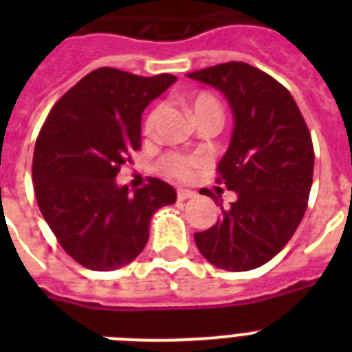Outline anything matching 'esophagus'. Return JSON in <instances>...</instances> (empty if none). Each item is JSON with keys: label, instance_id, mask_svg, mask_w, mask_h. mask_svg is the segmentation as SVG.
Here are the masks:
<instances>
[{"label": "esophagus", "instance_id": "1", "mask_svg": "<svg viewBox=\"0 0 352 352\" xmlns=\"http://www.w3.org/2000/svg\"><path fill=\"white\" fill-rule=\"evenodd\" d=\"M176 195H178V201H185V199L194 197L195 192L188 190V188H178V192H176Z\"/></svg>", "mask_w": 352, "mask_h": 352}]
</instances>
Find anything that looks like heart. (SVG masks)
Wrapping results in <instances>:
<instances>
[{"instance_id": "heart-1", "label": "heart", "mask_w": 352, "mask_h": 352, "mask_svg": "<svg viewBox=\"0 0 352 352\" xmlns=\"http://www.w3.org/2000/svg\"><path fill=\"white\" fill-rule=\"evenodd\" d=\"M188 107H190L195 120L210 113L222 114V107H220L219 100L210 93H197V95L192 96L188 100ZM153 118L155 113L149 114L148 121H146V129H151ZM199 167H201V160L194 157H186V155H169L162 162V169L176 179H190L197 173Z\"/></svg>"}]
</instances>
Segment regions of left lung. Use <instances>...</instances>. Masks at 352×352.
<instances>
[{
	"label": "left lung",
	"mask_w": 352,
	"mask_h": 352,
	"mask_svg": "<svg viewBox=\"0 0 352 352\" xmlns=\"http://www.w3.org/2000/svg\"><path fill=\"white\" fill-rule=\"evenodd\" d=\"M186 77L222 91L234 120L217 182L236 201L227 210L220 203L222 219L195 232V245L226 272L259 268L287 245L307 210L314 174L309 126L291 93L252 65L229 61Z\"/></svg>",
	"instance_id": "1"
}]
</instances>
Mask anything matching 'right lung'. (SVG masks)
Here are the masks:
<instances>
[{
    "mask_svg": "<svg viewBox=\"0 0 352 352\" xmlns=\"http://www.w3.org/2000/svg\"><path fill=\"white\" fill-rule=\"evenodd\" d=\"M176 82L170 74L89 72L51 109L33 155L36 203L63 250L84 268L111 272L146 247L155 211L176 203L169 183L118 186L120 167L141 148V114Z\"/></svg>",
    "mask_w": 352,
    "mask_h": 352,
    "instance_id": "1",
    "label": "right lung"
}]
</instances>
